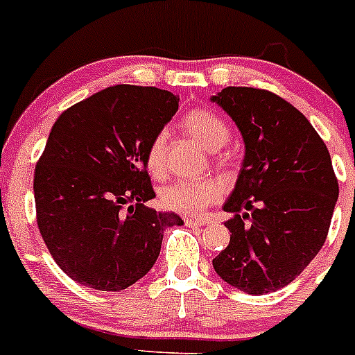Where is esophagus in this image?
<instances>
[{
    "label": "esophagus",
    "mask_w": 355,
    "mask_h": 355,
    "mask_svg": "<svg viewBox=\"0 0 355 355\" xmlns=\"http://www.w3.org/2000/svg\"><path fill=\"white\" fill-rule=\"evenodd\" d=\"M184 223H186V226H189V227H200V226H206L207 220H206V218L187 217V218H184Z\"/></svg>",
    "instance_id": "34e87169"
}]
</instances>
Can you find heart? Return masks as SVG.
<instances>
[{"label":"heart","mask_w":355,"mask_h":355,"mask_svg":"<svg viewBox=\"0 0 355 355\" xmlns=\"http://www.w3.org/2000/svg\"><path fill=\"white\" fill-rule=\"evenodd\" d=\"M184 131L207 149L223 148L230 138V128L224 120L206 109H193L182 118ZM166 132H157L146 153V168L153 177H162L166 171ZM226 187L215 178H180L160 191V202L171 211L197 215L223 197Z\"/></svg>","instance_id":"obj_1"}]
</instances>
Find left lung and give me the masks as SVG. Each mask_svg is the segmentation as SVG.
<instances>
[{"mask_svg":"<svg viewBox=\"0 0 355 355\" xmlns=\"http://www.w3.org/2000/svg\"><path fill=\"white\" fill-rule=\"evenodd\" d=\"M211 102L237 123L244 160L224 202L230 244L213 259L223 281L262 295L297 277L327 241L339 197L327 146L306 116L277 94L226 87Z\"/></svg>","mask_w":355,"mask_h":355,"instance_id":"obj_1","label":"left lung"}]
</instances>
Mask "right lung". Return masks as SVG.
Returning <instances> with one entry per match:
<instances>
[{"instance_id": "1", "label": "right lung", "mask_w": 355, "mask_h": 355, "mask_svg": "<svg viewBox=\"0 0 355 355\" xmlns=\"http://www.w3.org/2000/svg\"><path fill=\"white\" fill-rule=\"evenodd\" d=\"M178 109L169 91L114 85L63 111L34 171L37 227L56 264L83 286L120 292L157 262L171 211L155 197L146 153Z\"/></svg>"}]
</instances>
